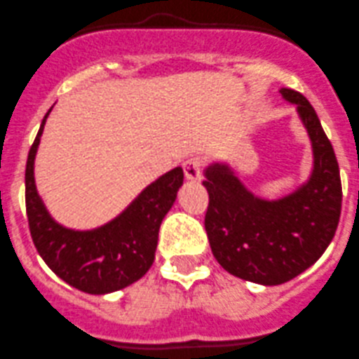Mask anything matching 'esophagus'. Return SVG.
<instances>
[{
    "label": "esophagus",
    "mask_w": 359,
    "mask_h": 359,
    "mask_svg": "<svg viewBox=\"0 0 359 359\" xmlns=\"http://www.w3.org/2000/svg\"><path fill=\"white\" fill-rule=\"evenodd\" d=\"M201 169H203V160L199 156H192V158H187L183 162V170H185L187 180H190V182H199Z\"/></svg>",
    "instance_id": "1"
}]
</instances>
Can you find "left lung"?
Here are the masks:
<instances>
[{"mask_svg": "<svg viewBox=\"0 0 359 359\" xmlns=\"http://www.w3.org/2000/svg\"><path fill=\"white\" fill-rule=\"evenodd\" d=\"M296 107L312 148V169L305 182L276 199L255 196L227 162L204 169L210 194L204 227L218 264L238 278L280 285L309 269L335 236L342 206V185L333 146L316 111L302 93L280 88Z\"/></svg>", "mask_w": 359, "mask_h": 359, "instance_id": "8db88e82", "label": "left lung"}]
</instances>
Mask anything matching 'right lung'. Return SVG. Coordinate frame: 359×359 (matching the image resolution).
Returning a JSON list of instances; mask_svg holds the SVG:
<instances>
[{
  "mask_svg": "<svg viewBox=\"0 0 359 359\" xmlns=\"http://www.w3.org/2000/svg\"><path fill=\"white\" fill-rule=\"evenodd\" d=\"M53 107L40 125L26 163V211L33 243L46 264L72 287L88 294L128 287L155 261L160 224L182 189L183 169L174 167L156 177L105 224L91 229L67 227L49 213L35 182L36 151Z\"/></svg>",
  "mask_w": 359,
  "mask_h": 359,
  "instance_id": "obj_1",
  "label": "right lung"
}]
</instances>
